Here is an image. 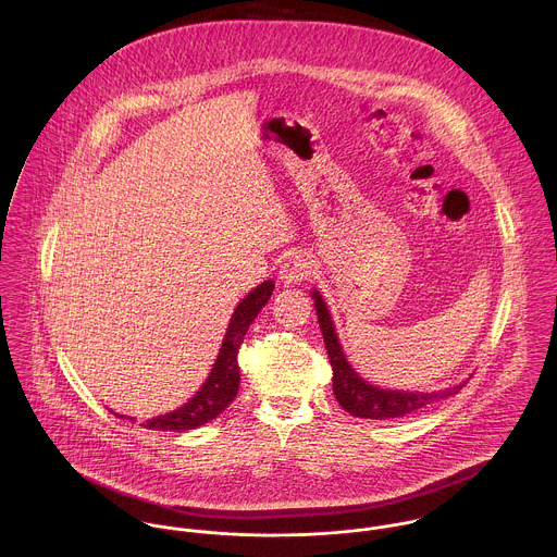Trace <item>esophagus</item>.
Instances as JSON below:
<instances>
[{
  "label": "esophagus",
  "instance_id": "1",
  "mask_svg": "<svg viewBox=\"0 0 557 557\" xmlns=\"http://www.w3.org/2000/svg\"><path fill=\"white\" fill-rule=\"evenodd\" d=\"M278 276L283 283L287 285H296V283H302L311 276V261L305 257V255H289L283 263H281V270H278Z\"/></svg>",
  "mask_w": 557,
  "mask_h": 557
}]
</instances>
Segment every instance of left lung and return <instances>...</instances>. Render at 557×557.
<instances>
[{
	"label": "left lung",
	"instance_id": "1",
	"mask_svg": "<svg viewBox=\"0 0 557 557\" xmlns=\"http://www.w3.org/2000/svg\"><path fill=\"white\" fill-rule=\"evenodd\" d=\"M315 311H318L319 327L323 334V343L327 349V358L332 364V388L334 397L341 403L343 409H347L351 416L358 418H373V420H386V418H400L405 413H411L416 409H422L435 400L457 395L463 386H453L440 393H397V391H382L371 384H367L358 373L349 367V362L343 356V349L338 345V336L334 332V323L325 309V302L321 300L318 292H313Z\"/></svg>",
	"mask_w": 557,
	"mask_h": 557
}]
</instances>
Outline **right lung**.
Instances as JSON below:
<instances>
[{
	"label": "right lung",
	"mask_w": 557,
	"mask_h": 557,
	"mask_svg": "<svg viewBox=\"0 0 557 557\" xmlns=\"http://www.w3.org/2000/svg\"><path fill=\"white\" fill-rule=\"evenodd\" d=\"M274 289V281L261 283L257 289H252L232 315L227 334L223 338L219 358L206 380V384L199 388V393L184 403L180 409L169 411L164 416H157L152 420H146V429L152 431H188L197 429L210 420H214L219 413L225 411L227 405L238 395L239 367L238 351L244 343L248 325L259 315V311L265 307ZM124 418V416H120ZM133 420V418H131Z\"/></svg>",
	"instance_id": "right-lung-1"
}]
</instances>
